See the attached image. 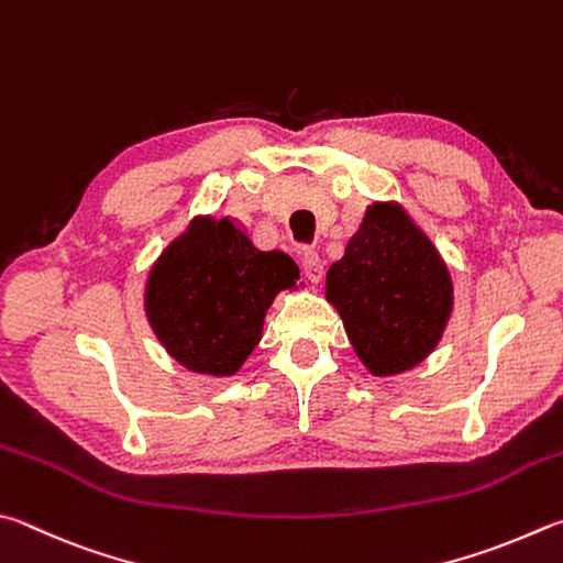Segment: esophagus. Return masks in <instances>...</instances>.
Segmentation results:
<instances>
[{
	"label": "esophagus",
	"instance_id": "1",
	"mask_svg": "<svg viewBox=\"0 0 563 563\" xmlns=\"http://www.w3.org/2000/svg\"><path fill=\"white\" fill-rule=\"evenodd\" d=\"M302 273L310 283L322 280V261L314 251H302Z\"/></svg>",
	"mask_w": 563,
	"mask_h": 563
}]
</instances>
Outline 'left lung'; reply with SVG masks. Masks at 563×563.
I'll return each instance as SVG.
<instances>
[{"instance_id": "1", "label": "left lung", "mask_w": 563, "mask_h": 563, "mask_svg": "<svg viewBox=\"0 0 563 563\" xmlns=\"http://www.w3.org/2000/svg\"><path fill=\"white\" fill-rule=\"evenodd\" d=\"M324 295L374 376L404 374L431 354L453 312V280L433 241L396 201H374L327 271Z\"/></svg>"}]
</instances>
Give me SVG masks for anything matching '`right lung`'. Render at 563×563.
<instances>
[{
  "mask_svg": "<svg viewBox=\"0 0 563 563\" xmlns=\"http://www.w3.org/2000/svg\"><path fill=\"white\" fill-rule=\"evenodd\" d=\"M298 278L290 255L258 251L233 219L197 217L152 265L145 312L181 366L231 376L261 342L275 295Z\"/></svg>",
  "mask_w": 563,
  "mask_h": 563,
  "instance_id": "1",
  "label": "right lung"
}]
</instances>
